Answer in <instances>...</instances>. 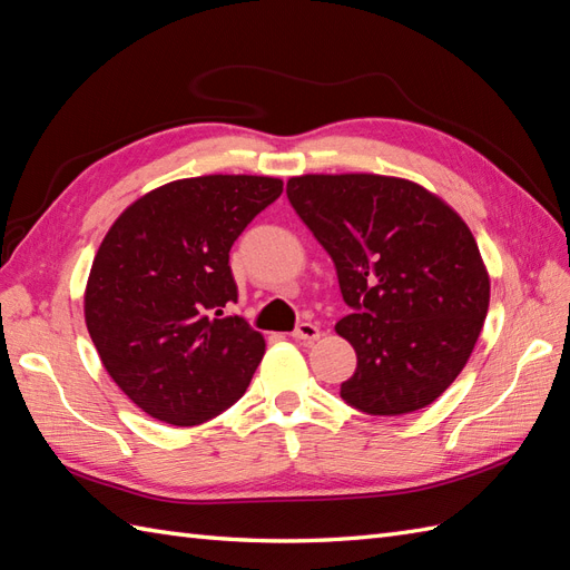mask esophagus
<instances>
[{"mask_svg":"<svg viewBox=\"0 0 570 570\" xmlns=\"http://www.w3.org/2000/svg\"><path fill=\"white\" fill-rule=\"evenodd\" d=\"M291 337L303 340V342H315V340H321V327H317L315 323H298L294 333H291Z\"/></svg>","mask_w":570,"mask_h":570,"instance_id":"34e87169","label":"esophagus"}]
</instances>
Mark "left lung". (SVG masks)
Wrapping results in <instances>:
<instances>
[{"mask_svg":"<svg viewBox=\"0 0 570 570\" xmlns=\"http://www.w3.org/2000/svg\"><path fill=\"white\" fill-rule=\"evenodd\" d=\"M286 196L333 257L352 308L335 325L356 352L342 401L368 415L434 403L466 366L491 301L469 225L399 177L303 175Z\"/></svg>","mask_w":570,"mask_h":570,"instance_id":"left-lung-1","label":"left lung"}]
</instances>
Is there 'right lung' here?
Returning <instances> with one entry per match:
<instances>
[{
	"label": "right lung",
	"instance_id": "add662e5",
	"mask_svg": "<svg viewBox=\"0 0 570 570\" xmlns=\"http://www.w3.org/2000/svg\"><path fill=\"white\" fill-rule=\"evenodd\" d=\"M284 181L206 175L130 204L91 262L85 321L101 364L142 413L191 428L249 386L264 337L240 315L230 247Z\"/></svg>",
	"mask_w": 570,
	"mask_h": 570
}]
</instances>
